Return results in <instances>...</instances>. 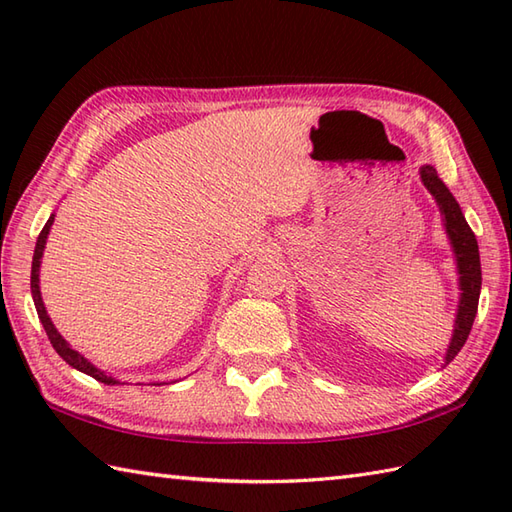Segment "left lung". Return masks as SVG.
Wrapping results in <instances>:
<instances>
[{
  "label": "left lung",
  "instance_id": "8db88e82",
  "mask_svg": "<svg viewBox=\"0 0 512 512\" xmlns=\"http://www.w3.org/2000/svg\"><path fill=\"white\" fill-rule=\"evenodd\" d=\"M420 178L424 187L436 198L444 228H447V235L451 239L455 262H458V275H460V306L458 314H455V325H453V336L449 343L447 356H444V363H451L458 352L464 347L466 339H469L475 314H477V301H480V290H482V264H480V248H477L475 233L471 226L466 224L460 204L455 202L451 191L447 189L438 173L433 167L424 165L420 169Z\"/></svg>",
  "mask_w": 512,
  "mask_h": 512
}]
</instances>
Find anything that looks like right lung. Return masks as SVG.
<instances>
[{
    "label": "right lung",
    "instance_id": "obj_1",
    "mask_svg": "<svg viewBox=\"0 0 512 512\" xmlns=\"http://www.w3.org/2000/svg\"><path fill=\"white\" fill-rule=\"evenodd\" d=\"M52 222H54V213L50 215V220L46 222V226L41 228V233H39V237H37L35 255H32V270H30V290H32V299H35V308H37V314H39V321H41V325H43V330H46L52 347H54V350H57V354L63 358L65 363L72 365L74 369H79V372H83V374H88V376L96 378V380H99V383H105V385H121L116 378L107 376L105 372H101L99 367H94V365L88 361V358L81 356L76 350H72L70 343L63 339V336L57 332V328H54V323L50 321L46 308H43L41 290H39V266H41V255H43V248H46V239H48Z\"/></svg>",
    "mask_w": 512,
    "mask_h": 512
}]
</instances>
